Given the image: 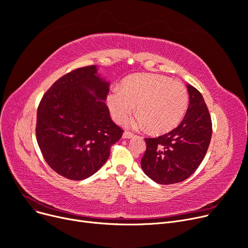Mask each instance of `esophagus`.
I'll return each mask as SVG.
<instances>
[{"mask_svg": "<svg viewBox=\"0 0 248 248\" xmlns=\"http://www.w3.org/2000/svg\"><path fill=\"white\" fill-rule=\"evenodd\" d=\"M132 137H134V134L130 133V132H127V131H125V132L123 133V138L124 139H130V138H132Z\"/></svg>", "mask_w": 248, "mask_h": 248, "instance_id": "obj_1", "label": "esophagus"}]
</instances>
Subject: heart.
<instances>
[{
	"instance_id": "b5f03b06",
	"label": "heart",
	"mask_w": 248,
	"mask_h": 248,
	"mask_svg": "<svg viewBox=\"0 0 248 248\" xmlns=\"http://www.w3.org/2000/svg\"><path fill=\"white\" fill-rule=\"evenodd\" d=\"M188 100L181 83L161 75L141 74L127 78L122 89L112 88L107 105L116 122L124 121L136 105L138 115L126 121L127 127L147 126L153 132H167L184 117Z\"/></svg>"
}]
</instances>
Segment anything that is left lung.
<instances>
[{
    "mask_svg": "<svg viewBox=\"0 0 248 248\" xmlns=\"http://www.w3.org/2000/svg\"><path fill=\"white\" fill-rule=\"evenodd\" d=\"M189 106L180 124L155 138H145L146 151L141 168L159 184L184 181L196 171L204 158L212 135L208 108L201 93L187 85Z\"/></svg>",
    "mask_w": 248,
    "mask_h": 248,
    "instance_id": "left-lung-1",
    "label": "left lung"
}]
</instances>
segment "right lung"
I'll list each match as a JSON object with an SVG mask.
<instances>
[{
	"label": "right lung",
	"instance_id": "obj_1",
	"mask_svg": "<svg viewBox=\"0 0 248 248\" xmlns=\"http://www.w3.org/2000/svg\"><path fill=\"white\" fill-rule=\"evenodd\" d=\"M97 71L93 65L67 73L43 96L37 111L36 137L43 157L71 180L96 173L123 133L105 104L110 83Z\"/></svg>",
	"mask_w": 248,
	"mask_h": 248
}]
</instances>
